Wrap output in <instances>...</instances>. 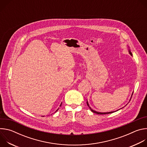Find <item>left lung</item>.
I'll list each match as a JSON object with an SVG mask.
<instances>
[{
	"instance_id": "1",
	"label": "left lung",
	"mask_w": 147,
	"mask_h": 147,
	"mask_svg": "<svg viewBox=\"0 0 147 147\" xmlns=\"http://www.w3.org/2000/svg\"><path fill=\"white\" fill-rule=\"evenodd\" d=\"M129 53L132 56L133 55H132V53L131 52V51H130V49H129ZM133 94H132V95H131V96H132V95H133ZM131 98H130V100H131ZM87 105H88V107H89V108L91 109V111L92 112H94V113H96V114H98V115H105V114H109V113H113L114 112H105V113H102V112H96V111H94L93 109H92L91 108V107H90V105H89V104H88V102L87 101Z\"/></svg>"
}]
</instances>
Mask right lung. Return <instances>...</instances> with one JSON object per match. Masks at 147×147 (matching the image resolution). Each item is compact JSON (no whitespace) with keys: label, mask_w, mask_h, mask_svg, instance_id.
Instances as JSON below:
<instances>
[{"label":"right lung","mask_w":147,"mask_h":147,"mask_svg":"<svg viewBox=\"0 0 147 147\" xmlns=\"http://www.w3.org/2000/svg\"><path fill=\"white\" fill-rule=\"evenodd\" d=\"M61 104H60V107H61ZM58 110H59V109H57L56 110V111H57Z\"/></svg>","instance_id":"right-lung-1"}]
</instances>
